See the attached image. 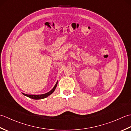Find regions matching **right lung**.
Segmentation results:
<instances>
[{
  "mask_svg": "<svg viewBox=\"0 0 131 131\" xmlns=\"http://www.w3.org/2000/svg\"><path fill=\"white\" fill-rule=\"evenodd\" d=\"M57 82L56 83V84H55L54 87L53 88L52 90L49 91V92L45 93V94H37V95H36V94H25L23 93L25 96H26L27 97H29L30 98L32 99H35V100H39V99H43L44 98H46L47 97H48V96H49L50 94H51L55 90L56 88L57 87Z\"/></svg>",
  "mask_w": 131,
  "mask_h": 131,
  "instance_id": "add662e5",
  "label": "right lung"
}]
</instances>
